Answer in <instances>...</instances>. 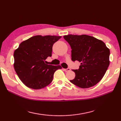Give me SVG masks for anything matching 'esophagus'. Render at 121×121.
Returning a JSON list of instances; mask_svg holds the SVG:
<instances>
[{
    "label": "esophagus",
    "instance_id": "obj_1",
    "mask_svg": "<svg viewBox=\"0 0 121 121\" xmlns=\"http://www.w3.org/2000/svg\"><path fill=\"white\" fill-rule=\"evenodd\" d=\"M71 70V69H69V68H67V69H64V71H65V72H68V71H69Z\"/></svg>",
    "mask_w": 121,
    "mask_h": 121
}]
</instances>
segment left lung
<instances>
[{
    "instance_id": "1",
    "label": "left lung",
    "mask_w": 121,
    "mask_h": 121,
    "mask_svg": "<svg viewBox=\"0 0 121 121\" xmlns=\"http://www.w3.org/2000/svg\"><path fill=\"white\" fill-rule=\"evenodd\" d=\"M63 37L71 47L72 60L81 63L79 69L73 70L75 77L70 82L83 89L96 85L109 66V48L101 40L90 35H69Z\"/></svg>"
}]
</instances>
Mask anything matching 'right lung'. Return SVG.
Returning <instances> with one entry per match:
<instances>
[{
    "instance_id": "obj_1",
    "label": "right lung",
    "mask_w": 121,
    "mask_h": 121,
    "mask_svg": "<svg viewBox=\"0 0 121 121\" xmlns=\"http://www.w3.org/2000/svg\"><path fill=\"white\" fill-rule=\"evenodd\" d=\"M60 36L40 35L21 42L14 52V67L18 78L28 88L38 90L52 82L55 72L60 65L46 64L47 57L52 56V48Z\"/></svg>"
}]
</instances>
